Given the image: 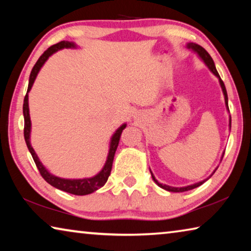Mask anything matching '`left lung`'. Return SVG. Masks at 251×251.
Instances as JSON below:
<instances>
[{"mask_svg": "<svg viewBox=\"0 0 251 251\" xmlns=\"http://www.w3.org/2000/svg\"><path fill=\"white\" fill-rule=\"evenodd\" d=\"M187 48L190 49V50H195V52H196V53L199 55V57H201V58L202 59V61L205 62V64L208 66V69H209V70L212 72V73H214V74L219 78L220 86H222L223 92H224V95H225V103H226V106H227V108H228V96H227L226 87H225V84H224V82L222 80V78H220V76H219V74H218L217 70H216L215 63H214V61H212V58H211L210 55L208 54V52H207V50H206L205 49L201 48V46L198 45V44L188 43V44H187ZM228 109H229V108H228ZM229 127H231V117L229 118ZM223 157H224V155H223ZM215 172H216V171H215ZM215 172H214V173H215ZM214 173H212V174H214ZM151 174L152 179H154V181L156 182L157 185H158V186L160 187V188H163V189H165V190H168V192H173V193H182V192H187V190L194 189V188H196V187L202 185L203 182H205V181L208 179V178H207V179L202 180V181H199V182H197V184H194V185H190V186H187V187H180V188H176V187H171V186H167V185L159 184V182L156 180V178H155L154 175H152L151 172Z\"/></svg>", "mask_w": 251, "mask_h": 251, "instance_id": "8db88e82", "label": "left lung"}]
</instances>
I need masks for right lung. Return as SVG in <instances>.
Listing matches in <instances>:
<instances>
[{
    "mask_svg": "<svg viewBox=\"0 0 251 251\" xmlns=\"http://www.w3.org/2000/svg\"><path fill=\"white\" fill-rule=\"evenodd\" d=\"M71 48H76V45L73 43V42H69V41H62L57 44H54L49 48L45 52L41 55L40 58L37 59V62L35 63V65L32 69L31 75H29V80H28V87H27V93L31 91L32 85L35 80L37 73H39L41 67L43 66L44 63L46 62L50 55L53 53L56 52L58 50L62 49H71ZM25 95L24 97V104H23V115H24V138H25V143H26V146L28 148L29 152L34 159V163H35L37 169L41 174V176L44 178V179L49 182L50 185H52L53 187L57 189H61L63 192L73 194V195H77V196H83V195H88L94 193L95 190H97L100 187H103L105 185V182L107 181L108 177L110 175V171H112V166H113V160H114V156H115V151L117 150L118 143H120V138L122 135L123 129L126 127V124L122 125L120 128H118L115 134L113 135L112 141H110V146H109V151H108V156H107V160L104 165V167L101 171L95 175L94 177L91 178H83V179H64V178H59L50 174L46 168L42 165V163L37 157L36 152L34 151L33 147L31 146V143H29V134H31V118H29V110H28V95Z\"/></svg>",
    "mask_w": 251,
    "mask_h": 251,
    "instance_id": "add662e5",
    "label": "right lung"
}]
</instances>
